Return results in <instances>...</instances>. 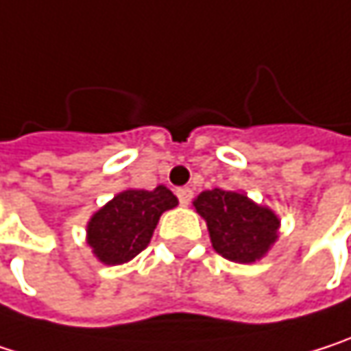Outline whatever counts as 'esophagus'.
Instances as JSON below:
<instances>
[{
	"instance_id": "34e87169",
	"label": "esophagus",
	"mask_w": 351,
	"mask_h": 351,
	"mask_svg": "<svg viewBox=\"0 0 351 351\" xmlns=\"http://www.w3.org/2000/svg\"><path fill=\"white\" fill-rule=\"evenodd\" d=\"M176 196H178V200H180V204H190V200H192V190L190 188H178L176 190Z\"/></svg>"
}]
</instances>
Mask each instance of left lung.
Masks as SVG:
<instances>
[{
	"instance_id": "8db88e82",
	"label": "left lung",
	"mask_w": 351,
	"mask_h": 351,
	"mask_svg": "<svg viewBox=\"0 0 351 351\" xmlns=\"http://www.w3.org/2000/svg\"><path fill=\"white\" fill-rule=\"evenodd\" d=\"M194 206L208 225L213 247L231 262L260 260L278 237V217L243 194L215 188L202 192Z\"/></svg>"
}]
</instances>
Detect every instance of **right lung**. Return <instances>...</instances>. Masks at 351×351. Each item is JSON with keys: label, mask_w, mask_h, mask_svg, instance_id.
<instances>
[{"label": "right lung", "mask_w": 351, "mask_h": 351, "mask_svg": "<svg viewBox=\"0 0 351 351\" xmlns=\"http://www.w3.org/2000/svg\"><path fill=\"white\" fill-rule=\"evenodd\" d=\"M176 204L178 198L165 186L151 192H120L91 217L88 243L99 262L108 265L128 262L149 245L159 217Z\"/></svg>", "instance_id": "right-lung-1"}]
</instances>
